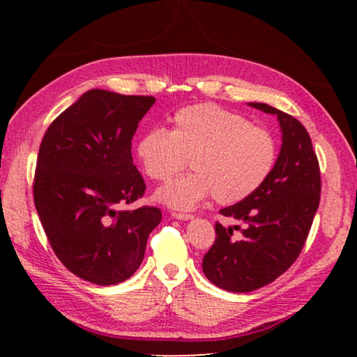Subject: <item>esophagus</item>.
Masks as SVG:
<instances>
[{
  "label": "esophagus",
  "instance_id": "34e87169",
  "mask_svg": "<svg viewBox=\"0 0 357 357\" xmlns=\"http://www.w3.org/2000/svg\"><path fill=\"white\" fill-rule=\"evenodd\" d=\"M173 217L178 220H192L193 219L192 214H185V213H173Z\"/></svg>",
  "mask_w": 357,
  "mask_h": 357
}]
</instances>
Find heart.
<instances>
[{"mask_svg": "<svg viewBox=\"0 0 357 357\" xmlns=\"http://www.w3.org/2000/svg\"><path fill=\"white\" fill-rule=\"evenodd\" d=\"M144 173L167 181L189 159L192 173L162 185L155 200L178 211L197 208L214 193L217 203H238L252 195L273 172L277 146L268 130L243 114L215 104L181 108L170 132L154 128L137 143Z\"/></svg>", "mask_w": 357, "mask_h": 357, "instance_id": "obj_1", "label": "heart"}]
</instances>
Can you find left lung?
I'll list each match as a JSON object with an SVG mask.
<instances>
[{"label": "left lung", "instance_id": "1", "mask_svg": "<svg viewBox=\"0 0 357 357\" xmlns=\"http://www.w3.org/2000/svg\"><path fill=\"white\" fill-rule=\"evenodd\" d=\"M249 107L277 116L282 146L273 172L243 202L220 214L244 222L241 239L215 223V241L203 258V273L215 287L249 293L274 282L291 266L309 236L319 204L321 178L309 132L298 119L259 102Z\"/></svg>", "mask_w": 357, "mask_h": 357}]
</instances>
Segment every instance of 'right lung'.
<instances>
[{
	"label": "right lung",
	"instance_id": "1",
	"mask_svg": "<svg viewBox=\"0 0 357 357\" xmlns=\"http://www.w3.org/2000/svg\"><path fill=\"white\" fill-rule=\"evenodd\" d=\"M151 96L89 89L42 138L34 204L53 252L80 279L108 287L140 268L157 208L116 211L146 185L130 154L132 137L154 105Z\"/></svg>",
	"mask_w": 357,
	"mask_h": 357
}]
</instances>
